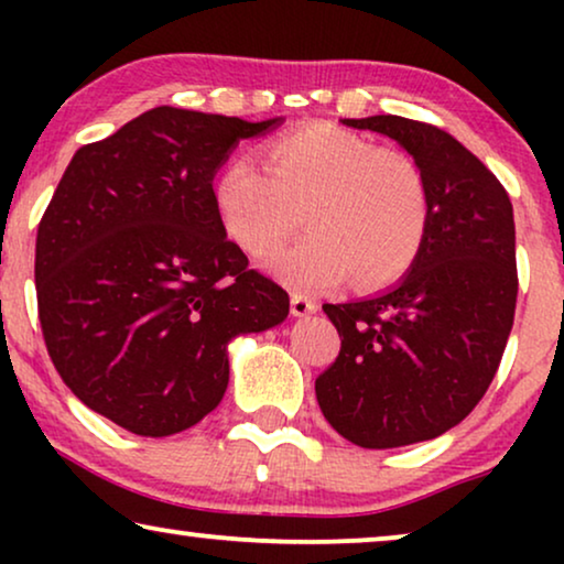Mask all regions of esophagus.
<instances>
[{
    "mask_svg": "<svg viewBox=\"0 0 564 564\" xmlns=\"http://www.w3.org/2000/svg\"><path fill=\"white\" fill-rule=\"evenodd\" d=\"M315 311H318V305H315L311 297L292 295V300H290V313L295 315V318H305V315H313Z\"/></svg>",
    "mask_w": 564,
    "mask_h": 564,
    "instance_id": "1",
    "label": "esophagus"
}]
</instances>
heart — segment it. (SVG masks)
Wrapping results in <instances>:
<instances>
[{
    "label": "heart",
    "mask_w": 564,
    "mask_h": 564,
    "mask_svg": "<svg viewBox=\"0 0 564 564\" xmlns=\"http://www.w3.org/2000/svg\"><path fill=\"white\" fill-rule=\"evenodd\" d=\"M215 207L238 249L272 259L303 223L307 236L272 272L290 288L321 292L351 274L357 288L398 282L429 234L431 197L423 169L398 149L318 122L267 149V169L249 156L226 164Z\"/></svg>",
    "instance_id": "b5f03b06"
}]
</instances>
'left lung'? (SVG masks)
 Wrapping results in <instances>:
<instances>
[{
  "label": "left lung",
  "instance_id": "8db88e82",
  "mask_svg": "<svg viewBox=\"0 0 564 564\" xmlns=\"http://www.w3.org/2000/svg\"><path fill=\"white\" fill-rule=\"evenodd\" d=\"M341 122L403 145L431 197L426 241L400 282L323 305L341 351L315 380L321 411L351 444L392 449L465 421L498 372L519 292L513 205L444 130L398 115Z\"/></svg>",
  "mask_w": 564,
  "mask_h": 564
}]
</instances>
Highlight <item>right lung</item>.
Listing matches in <instances>:
<instances>
[{"label": "right lung", "instance_id": "right-lung-1", "mask_svg": "<svg viewBox=\"0 0 564 564\" xmlns=\"http://www.w3.org/2000/svg\"><path fill=\"white\" fill-rule=\"evenodd\" d=\"M280 126L153 107L82 145L53 192L35 241L45 346L66 388L130 434L203 421L226 395L228 344L288 318L213 192L238 141Z\"/></svg>", "mask_w": 564, "mask_h": 564}]
</instances>
